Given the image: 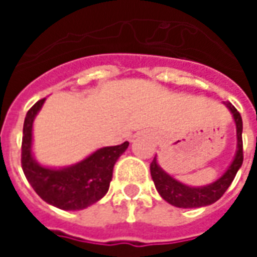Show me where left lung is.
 Instances as JSON below:
<instances>
[{
    "instance_id": "obj_1",
    "label": "left lung",
    "mask_w": 257,
    "mask_h": 257,
    "mask_svg": "<svg viewBox=\"0 0 257 257\" xmlns=\"http://www.w3.org/2000/svg\"><path fill=\"white\" fill-rule=\"evenodd\" d=\"M223 104L230 110L232 118H234V122H235L237 151H235V156H234V160L230 164V167L227 168L226 172L223 173L217 180H215L213 183L206 184V186L191 187V186L179 182L175 178H172L169 173L165 172L158 165L157 157H154V160L151 162V178L156 184L157 191L160 193L162 198L173 206H178V208H201V206L213 204L226 193V190L230 187V184L235 178L238 169L242 165V118H241V114L237 111V108L232 106L230 101H223Z\"/></svg>"
}]
</instances>
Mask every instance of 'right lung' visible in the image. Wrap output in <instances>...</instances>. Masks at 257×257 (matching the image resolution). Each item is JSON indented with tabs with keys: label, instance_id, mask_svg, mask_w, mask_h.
Here are the masks:
<instances>
[{
	"label": "right lung",
	"instance_id": "1",
	"mask_svg": "<svg viewBox=\"0 0 257 257\" xmlns=\"http://www.w3.org/2000/svg\"><path fill=\"white\" fill-rule=\"evenodd\" d=\"M44 101L45 99L37 101L26 114L22 140L25 176L34 191L49 205L63 210L85 209L106 195L114 165L129 143L101 147L70 167H44L33 156V122Z\"/></svg>",
	"mask_w": 257,
	"mask_h": 257
}]
</instances>
